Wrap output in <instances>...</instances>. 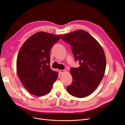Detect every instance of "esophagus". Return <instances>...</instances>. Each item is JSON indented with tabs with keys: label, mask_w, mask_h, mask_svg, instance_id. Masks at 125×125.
Masks as SVG:
<instances>
[{
	"label": "esophagus",
	"mask_w": 125,
	"mask_h": 125,
	"mask_svg": "<svg viewBox=\"0 0 125 125\" xmlns=\"http://www.w3.org/2000/svg\"><path fill=\"white\" fill-rule=\"evenodd\" d=\"M66 71V70H59V73H60L62 74V73H65Z\"/></svg>",
	"instance_id": "1"
}]
</instances>
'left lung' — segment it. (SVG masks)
Masks as SVG:
<instances>
[{"mask_svg":"<svg viewBox=\"0 0 125 125\" xmlns=\"http://www.w3.org/2000/svg\"><path fill=\"white\" fill-rule=\"evenodd\" d=\"M61 39L71 45L75 61L80 66L72 68L73 82L67 91L73 96L81 98L94 92L103 79L106 60L100 43L84 30L63 34Z\"/></svg>","mask_w":125,"mask_h":125,"instance_id":"obj_1","label":"left lung"}]
</instances>
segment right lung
I'll return each mask as SVG.
<instances>
[{
	"mask_svg": "<svg viewBox=\"0 0 125 125\" xmlns=\"http://www.w3.org/2000/svg\"><path fill=\"white\" fill-rule=\"evenodd\" d=\"M62 34L39 32L22 45L17 59V73L25 88L33 95L50 93L58 78V73L51 69L50 51Z\"/></svg>",
	"mask_w": 125,
	"mask_h": 125,
	"instance_id": "add662e5",
	"label": "right lung"
}]
</instances>
